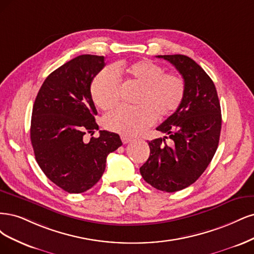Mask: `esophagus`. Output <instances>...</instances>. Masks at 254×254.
Masks as SVG:
<instances>
[{
    "label": "esophagus",
    "instance_id": "esophagus-1",
    "mask_svg": "<svg viewBox=\"0 0 254 254\" xmlns=\"http://www.w3.org/2000/svg\"><path fill=\"white\" fill-rule=\"evenodd\" d=\"M121 140H122V142H124L125 144H127V143L132 141V138H129V137H127V136H124V135H122V136H121Z\"/></svg>",
    "mask_w": 254,
    "mask_h": 254
}]
</instances>
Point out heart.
<instances>
[{"mask_svg":"<svg viewBox=\"0 0 254 254\" xmlns=\"http://www.w3.org/2000/svg\"><path fill=\"white\" fill-rule=\"evenodd\" d=\"M125 72L140 86L136 104L120 106L106 114L103 126L124 136H136L150 127L156 116L166 118L181 105L185 96V81L175 72H163L162 67L150 60L136 61L129 65L106 67L95 77L92 83V97L101 110L115 106L119 98V78Z\"/></svg>","mask_w":254,"mask_h":254,"instance_id":"heart-1","label":"heart"}]
</instances>
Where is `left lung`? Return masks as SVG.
Here are the masks:
<instances>
[{
	"label": "left lung",
	"mask_w": 254,
	"mask_h": 254,
	"mask_svg": "<svg viewBox=\"0 0 254 254\" xmlns=\"http://www.w3.org/2000/svg\"><path fill=\"white\" fill-rule=\"evenodd\" d=\"M173 64L185 81L177 110L156 128L166 134L149 141L150 157L140 168L144 181L157 190L176 192L195 183L218 146L222 114L213 81L184 55L157 56ZM166 138H171L167 145Z\"/></svg>",
	"instance_id": "left-lung-1"
}]
</instances>
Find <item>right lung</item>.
<instances>
[{
    "label": "right lung",
    "instance_id": "1",
    "mask_svg": "<svg viewBox=\"0 0 254 254\" xmlns=\"http://www.w3.org/2000/svg\"><path fill=\"white\" fill-rule=\"evenodd\" d=\"M104 57L81 55L54 70L32 108L30 140L47 178L68 193H82L101 178L108 155L122 144L118 134L99 130L91 84L104 67Z\"/></svg>",
    "mask_w": 254,
    "mask_h": 254
}]
</instances>
